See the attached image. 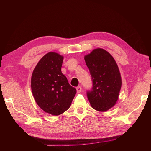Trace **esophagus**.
<instances>
[{
	"label": "esophagus",
	"mask_w": 151,
	"mask_h": 151,
	"mask_svg": "<svg viewBox=\"0 0 151 151\" xmlns=\"http://www.w3.org/2000/svg\"><path fill=\"white\" fill-rule=\"evenodd\" d=\"M76 92H77V93H81V90H82V88L80 87V86H78V87H76Z\"/></svg>",
	"instance_id": "1"
}]
</instances>
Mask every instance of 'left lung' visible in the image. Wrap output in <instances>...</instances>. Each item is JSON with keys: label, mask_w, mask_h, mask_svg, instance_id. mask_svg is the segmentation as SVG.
Listing matches in <instances>:
<instances>
[{"label": "left lung", "mask_w": 151, "mask_h": 151, "mask_svg": "<svg viewBox=\"0 0 151 151\" xmlns=\"http://www.w3.org/2000/svg\"><path fill=\"white\" fill-rule=\"evenodd\" d=\"M93 80L91 91L87 93L91 107L99 111H106L119 99L121 76L115 60L108 51L97 48L84 56Z\"/></svg>", "instance_id": "obj_1"}]
</instances>
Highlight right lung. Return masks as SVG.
<instances>
[{"label": "right lung", "instance_id": "right-lung-1", "mask_svg": "<svg viewBox=\"0 0 151 151\" xmlns=\"http://www.w3.org/2000/svg\"><path fill=\"white\" fill-rule=\"evenodd\" d=\"M63 56L49 52L38 62L31 78L33 97L41 109L59 115L69 108L76 93L61 70Z\"/></svg>", "mask_w": 151, "mask_h": 151}]
</instances>
